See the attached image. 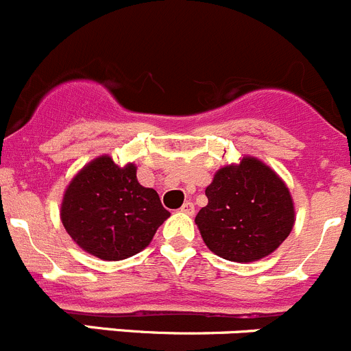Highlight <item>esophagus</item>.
Returning a JSON list of instances; mask_svg holds the SVG:
<instances>
[{
    "mask_svg": "<svg viewBox=\"0 0 351 351\" xmlns=\"http://www.w3.org/2000/svg\"><path fill=\"white\" fill-rule=\"evenodd\" d=\"M180 211H182V213H185V215H194L195 213V206H194V203H191V201H187V203H183V206L180 208Z\"/></svg>",
    "mask_w": 351,
    "mask_h": 351,
    "instance_id": "obj_1",
    "label": "esophagus"
}]
</instances>
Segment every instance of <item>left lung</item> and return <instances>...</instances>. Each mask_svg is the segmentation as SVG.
<instances>
[{"instance_id":"left-lung-1","label":"left lung","mask_w":351,"mask_h":351,"mask_svg":"<svg viewBox=\"0 0 351 351\" xmlns=\"http://www.w3.org/2000/svg\"><path fill=\"white\" fill-rule=\"evenodd\" d=\"M206 197L195 223L208 248L227 261L254 262L273 254L295 222L289 187L255 157L219 169Z\"/></svg>"}]
</instances>
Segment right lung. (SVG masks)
<instances>
[{
	"instance_id": "1",
	"label": "right lung",
	"mask_w": 351,
	"mask_h": 351,
	"mask_svg": "<svg viewBox=\"0 0 351 351\" xmlns=\"http://www.w3.org/2000/svg\"><path fill=\"white\" fill-rule=\"evenodd\" d=\"M169 217L159 194L138 183L136 166L101 156L77 173L64 192L61 220L73 241L103 261L141 252Z\"/></svg>"
}]
</instances>
